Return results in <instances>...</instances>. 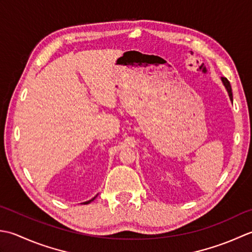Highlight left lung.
Masks as SVG:
<instances>
[{
    "label": "left lung",
    "instance_id": "left-lung-1",
    "mask_svg": "<svg viewBox=\"0 0 252 252\" xmlns=\"http://www.w3.org/2000/svg\"><path fill=\"white\" fill-rule=\"evenodd\" d=\"M222 81H223V85L225 86V88H226V90H227V92H228V95H229V99H230V101L233 102V92H232V87H230V84H229V81L225 78V77H222Z\"/></svg>",
    "mask_w": 252,
    "mask_h": 252
}]
</instances>
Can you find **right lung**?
Segmentation results:
<instances>
[{"mask_svg": "<svg viewBox=\"0 0 252 252\" xmlns=\"http://www.w3.org/2000/svg\"><path fill=\"white\" fill-rule=\"evenodd\" d=\"M95 197H96V196H95ZM95 197H94V198H92L91 200H89V201H86V202H84V203H86V204H88V203H90L91 201H94V200L95 199Z\"/></svg>", "mask_w": 252, "mask_h": 252, "instance_id": "obj_1", "label": "right lung"}]
</instances>
